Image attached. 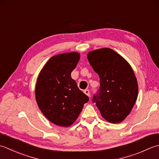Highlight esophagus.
I'll return each instance as SVG.
<instances>
[{"label":"esophagus","mask_w":159,"mask_h":159,"mask_svg":"<svg viewBox=\"0 0 159 159\" xmlns=\"http://www.w3.org/2000/svg\"><path fill=\"white\" fill-rule=\"evenodd\" d=\"M84 93H85L86 95H88L89 97L90 96V92L89 90H84Z\"/></svg>","instance_id":"34e87169"}]
</instances>
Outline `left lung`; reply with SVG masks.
<instances>
[{"label": "left lung", "mask_w": 159, "mask_h": 159, "mask_svg": "<svg viewBox=\"0 0 159 159\" xmlns=\"http://www.w3.org/2000/svg\"><path fill=\"white\" fill-rule=\"evenodd\" d=\"M87 58L100 81L99 93L93 102L103 119L119 124L130 113L138 96L134 70L121 55L110 48L90 51Z\"/></svg>", "instance_id": "8db88e82"}]
</instances>
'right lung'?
I'll use <instances>...</instances> for the list:
<instances>
[{"mask_svg":"<svg viewBox=\"0 0 159 159\" xmlns=\"http://www.w3.org/2000/svg\"><path fill=\"white\" fill-rule=\"evenodd\" d=\"M77 52L51 57L38 76L35 100L43 114L53 124L69 127L82 112L89 97L70 76L80 60Z\"/></svg>","mask_w":159,"mask_h":159,"instance_id":"obj_1","label":"right lung"}]
</instances>
